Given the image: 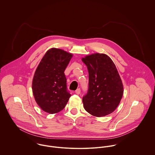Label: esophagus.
I'll list each match as a JSON object with an SVG mask.
<instances>
[{
    "mask_svg": "<svg viewBox=\"0 0 155 155\" xmlns=\"http://www.w3.org/2000/svg\"><path fill=\"white\" fill-rule=\"evenodd\" d=\"M81 93V90L80 89H77L76 91H75V93L77 94H79Z\"/></svg>",
    "mask_w": 155,
    "mask_h": 155,
    "instance_id": "34e87169",
    "label": "esophagus"
}]
</instances>
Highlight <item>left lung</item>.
<instances>
[{
  "label": "left lung",
  "mask_w": 155,
  "mask_h": 155,
  "mask_svg": "<svg viewBox=\"0 0 155 155\" xmlns=\"http://www.w3.org/2000/svg\"><path fill=\"white\" fill-rule=\"evenodd\" d=\"M89 72V89L83 97L84 108L96 117L112 113L119 105L124 86L114 62L107 54L94 53L82 58Z\"/></svg>",
  "instance_id": "8db88e82"
}]
</instances>
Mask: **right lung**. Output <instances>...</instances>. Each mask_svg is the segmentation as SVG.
Returning a JSON list of instances; mask_svg holds the SVG:
<instances>
[{
  "mask_svg": "<svg viewBox=\"0 0 155 155\" xmlns=\"http://www.w3.org/2000/svg\"><path fill=\"white\" fill-rule=\"evenodd\" d=\"M72 54L52 48L44 54L38 64L32 81V92L39 107L54 114L64 108L71 94L67 91L64 71Z\"/></svg>",
  "mask_w": 155,
  "mask_h": 155,
  "instance_id": "obj_1",
  "label": "right lung"
}]
</instances>
